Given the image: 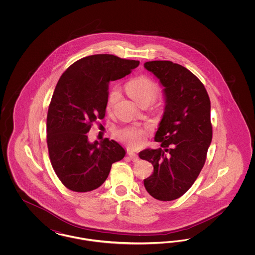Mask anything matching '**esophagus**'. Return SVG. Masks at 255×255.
Wrapping results in <instances>:
<instances>
[{
  "label": "esophagus",
  "instance_id": "1",
  "mask_svg": "<svg viewBox=\"0 0 255 255\" xmlns=\"http://www.w3.org/2000/svg\"><path fill=\"white\" fill-rule=\"evenodd\" d=\"M128 156H129V158H130L132 161H133V162H136V161L138 160L137 155L134 154L133 152H129V153H128Z\"/></svg>",
  "mask_w": 255,
  "mask_h": 255
}]
</instances>
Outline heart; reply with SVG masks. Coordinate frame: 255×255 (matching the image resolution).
Masks as SVG:
<instances>
[{"mask_svg": "<svg viewBox=\"0 0 255 255\" xmlns=\"http://www.w3.org/2000/svg\"><path fill=\"white\" fill-rule=\"evenodd\" d=\"M128 95L133 98L138 105L149 104L158 94L157 83L147 75H139L131 79L126 86ZM120 98V91L118 88H112L109 91L106 107L110 109ZM149 134L147 128L127 127L117 132V137L131 149H136L142 145Z\"/></svg>", "mask_w": 255, "mask_h": 255, "instance_id": "obj_1", "label": "heart"}]
</instances>
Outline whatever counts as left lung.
<instances>
[{
  "label": "left lung",
  "mask_w": 255,
  "mask_h": 255,
  "mask_svg": "<svg viewBox=\"0 0 255 255\" xmlns=\"http://www.w3.org/2000/svg\"><path fill=\"white\" fill-rule=\"evenodd\" d=\"M144 67L164 87L166 104L155 136L160 148L139 153L154 166L143 183L151 197L169 202L192 186L205 165L212 139L210 100L201 80L182 65L149 61Z\"/></svg>",
  "instance_id": "obj_1"
}]
</instances>
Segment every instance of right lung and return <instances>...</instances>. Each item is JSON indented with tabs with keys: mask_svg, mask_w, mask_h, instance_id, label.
Returning <instances> with one entry per match:
<instances>
[{
	"mask_svg": "<svg viewBox=\"0 0 255 255\" xmlns=\"http://www.w3.org/2000/svg\"><path fill=\"white\" fill-rule=\"evenodd\" d=\"M139 61L95 54L72 64L61 75L47 117L49 159L61 182L74 192H89L106 181L112 164L125 156L115 140L90 143L94 122L106 113L110 81L131 73Z\"/></svg>",
	"mask_w": 255,
	"mask_h": 255,
	"instance_id": "1",
	"label": "right lung"
}]
</instances>
